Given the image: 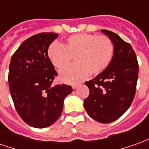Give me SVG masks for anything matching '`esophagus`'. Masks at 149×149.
<instances>
[{"label":"esophagus","instance_id":"obj_1","mask_svg":"<svg viewBox=\"0 0 149 149\" xmlns=\"http://www.w3.org/2000/svg\"><path fill=\"white\" fill-rule=\"evenodd\" d=\"M78 85H79L78 84H72V88H76L77 87Z\"/></svg>","mask_w":149,"mask_h":149}]
</instances>
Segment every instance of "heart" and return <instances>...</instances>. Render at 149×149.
<instances>
[{
  "instance_id": "heart-1",
  "label": "heart",
  "mask_w": 149,
  "mask_h": 149,
  "mask_svg": "<svg viewBox=\"0 0 149 149\" xmlns=\"http://www.w3.org/2000/svg\"><path fill=\"white\" fill-rule=\"evenodd\" d=\"M115 52L112 40L106 36L77 33L66 38L63 45L52 43L48 49L50 61L58 69H64L75 59V64L61 72L63 81L73 83L91 75L103 72L111 64Z\"/></svg>"
}]
</instances>
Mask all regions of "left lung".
I'll use <instances>...</instances> for the list:
<instances>
[{
    "mask_svg": "<svg viewBox=\"0 0 149 149\" xmlns=\"http://www.w3.org/2000/svg\"><path fill=\"white\" fill-rule=\"evenodd\" d=\"M115 47L112 62L96 77L86 81L89 95L84 109L92 118L104 124L116 120L132 103L138 79L136 56L129 43L111 31L102 29Z\"/></svg>",
    "mask_w": 149,
    "mask_h": 149,
    "instance_id": "1",
    "label": "left lung"
}]
</instances>
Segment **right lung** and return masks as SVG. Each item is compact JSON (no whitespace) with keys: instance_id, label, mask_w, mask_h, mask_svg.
<instances>
[{"instance_id":"obj_1","label":"right lung","mask_w":149,"mask_h":149,"mask_svg":"<svg viewBox=\"0 0 149 149\" xmlns=\"http://www.w3.org/2000/svg\"><path fill=\"white\" fill-rule=\"evenodd\" d=\"M58 37L55 33H41L21 44L12 56L8 70V86L15 109L26 124L47 128L61 116L70 85L52 87L57 76L49 56V45Z\"/></svg>"}]
</instances>
